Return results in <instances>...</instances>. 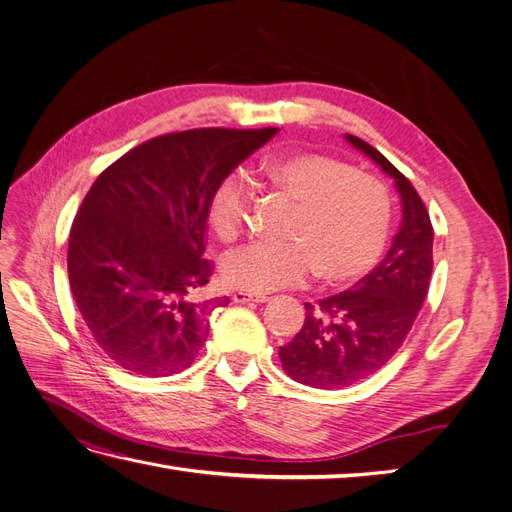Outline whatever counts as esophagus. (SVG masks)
<instances>
[{"instance_id": "esophagus-1", "label": "esophagus", "mask_w": 512, "mask_h": 512, "mask_svg": "<svg viewBox=\"0 0 512 512\" xmlns=\"http://www.w3.org/2000/svg\"><path fill=\"white\" fill-rule=\"evenodd\" d=\"M232 301H235V303H267L269 297H267V294H254V292L237 290L235 294H232Z\"/></svg>"}]
</instances>
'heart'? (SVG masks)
<instances>
[{
  "label": "heart",
  "mask_w": 512,
  "mask_h": 512,
  "mask_svg": "<svg viewBox=\"0 0 512 512\" xmlns=\"http://www.w3.org/2000/svg\"><path fill=\"white\" fill-rule=\"evenodd\" d=\"M260 177L297 200L288 243L252 241L226 254L224 280L247 292H271L309 273L348 282L380 256L389 232L391 203L384 185L320 153H288L260 162ZM252 198L243 173H228L209 200V222L222 239L239 235Z\"/></svg>",
  "instance_id": "heart-1"
}]
</instances>
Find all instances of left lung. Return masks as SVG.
I'll use <instances>...</instances> for the list:
<instances>
[{"mask_svg":"<svg viewBox=\"0 0 512 512\" xmlns=\"http://www.w3.org/2000/svg\"><path fill=\"white\" fill-rule=\"evenodd\" d=\"M344 138L395 181L401 224L380 265L352 290L305 303L301 331L280 348L286 374L314 389H342L389 363L427 297L433 267V228L421 196L378 149Z\"/></svg>","mask_w":512,"mask_h":512,"instance_id":"left-lung-1","label":"left lung"}]
</instances>
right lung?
<instances>
[{"label": "right lung", "instance_id": "obj_1", "mask_svg": "<svg viewBox=\"0 0 512 512\" xmlns=\"http://www.w3.org/2000/svg\"><path fill=\"white\" fill-rule=\"evenodd\" d=\"M277 128H203L134 147L91 185L68 245L76 307L98 346L138 376L188 369L228 297L196 299L211 277L209 200Z\"/></svg>", "mask_w": 512, "mask_h": 512}]
</instances>
